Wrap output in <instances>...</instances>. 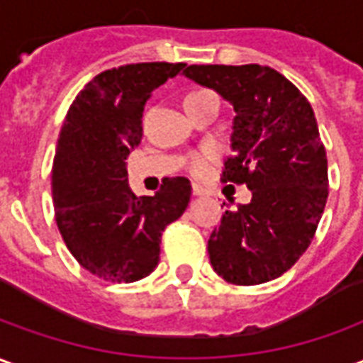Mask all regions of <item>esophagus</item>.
<instances>
[{"label": "esophagus", "instance_id": "1", "mask_svg": "<svg viewBox=\"0 0 363 363\" xmlns=\"http://www.w3.org/2000/svg\"><path fill=\"white\" fill-rule=\"evenodd\" d=\"M204 194H206V190L202 189V186H196V184H194V186H192V196H194V198L204 196Z\"/></svg>", "mask_w": 363, "mask_h": 363}]
</instances>
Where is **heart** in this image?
I'll return each mask as SVG.
<instances>
[{"mask_svg": "<svg viewBox=\"0 0 363 363\" xmlns=\"http://www.w3.org/2000/svg\"><path fill=\"white\" fill-rule=\"evenodd\" d=\"M213 163V151H200L190 159V171L194 174H204Z\"/></svg>", "mask_w": 363, "mask_h": 363, "instance_id": "b5f03b06", "label": "heart"}]
</instances>
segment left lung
Returning a JSON list of instances; mask_svg holds the SVG:
<instances>
[{
  "mask_svg": "<svg viewBox=\"0 0 363 363\" xmlns=\"http://www.w3.org/2000/svg\"><path fill=\"white\" fill-rule=\"evenodd\" d=\"M182 75L233 106L223 181L252 192L249 204L221 216L208 241L210 262L229 284L274 280L307 251L327 204V153L311 104L259 64L189 66Z\"/></svg>",
  "mask_w": 363,
  "mask_h": 363,
  "instance_id": "1",
  "label": "left lung"
}]
</instances>
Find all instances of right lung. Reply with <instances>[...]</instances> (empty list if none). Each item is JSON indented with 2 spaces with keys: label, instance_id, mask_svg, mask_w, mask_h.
I'll list each match as a JSON object with an SVG mask.
<instances>
[{
  "label": "right lung",
  "instance_id": "right-lung-1",
  "mask_svg": "<svg viewBox=\"0 0 363 363\" xmlns=\"http://www.w3.org/2000/svg\"><path fill=\"white\" fill-rule=\"evenodd\" d=\"M184 64H130L91 79L69 106L52 167L56 223L85 270L106 281H135L155 270L161 233L190 202L184 177L165 179L153 196H135L126 157L142 142L151 91Z\"/></svg>",
  "mask_w": 363,
  "mask_h": 363
}]
</instances>
